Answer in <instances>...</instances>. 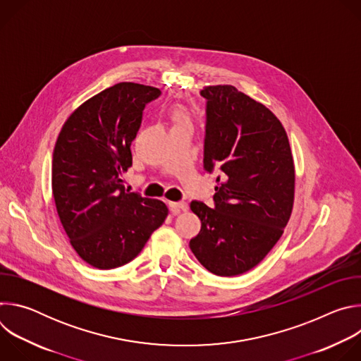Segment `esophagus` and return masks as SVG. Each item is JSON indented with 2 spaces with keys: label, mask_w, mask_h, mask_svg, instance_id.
Masks as SVG:
<instances>
[{
  "label": "esophagus",
  "mask_w": 361,
  "mask_h": 361,
  "mask_svg": "<svg viewBox=\"0 0 361 361\" xmlns=\"http://www.w3.org/2000/svg\"><path fill=\"white\" fill-rule=\"evenodd\" d=\"M169 207L171 210V213L174 216H178L181 212H187L188 210V204L187 202H173L170 201L169 202Z\"/></svg>",
  "instance_id": "obj_1"
}]
</instances>
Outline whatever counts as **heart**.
I'll return each mask as SVG.
<instances>
[{
	"mask_svg": "<svg viewBox=\"0 0 361 361\" xmlns=\"http://www.w3.org/2000/svg\"><path fill=\"white\" fill-rule=\"evenodd\" d=\"M174 120H176V123H178V121H184V120H187V116H185V113H183V111H177L176 113V116H174Z\"/></svg>",
	"mask_w": 361,
	"mask_h": 361,
	"instance_id": "1",
	"label": "heart"
}]
</instances>
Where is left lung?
Instances as JSON below:
<instances>
[{"mask_svg":"<svg viewBox=\"0 0 361 361\" xmlns=\"http://www.w3.org/2000/svg\"><path fill=\"white\" fill-rule=\"evenodd\" d=\"M204 167H219L214 209L192 201L201 230L190 241L210 273L233 277L254 269L284 233L294 204L295 169L287 133L262 102L235 87L209 85Z\"/></svg>","mask_w":361,"mask_h":361,"instance_id":"1","label":"left lung"}]
</instances>
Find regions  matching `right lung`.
Here are the masks:
<instances>
[{
	"label": "right lung",
	"mask_w": 361,
	"mask_h": 361,
	"mask_svg": "<svg viewBox=\"0 0 361 361\" xmlns=\"http://www.w3.org/2000/svg\"><path fill=\"white\" fill-rule=\"evenodd\" d=\"M160 94L151 85L118 82L84 101L59 134L51 174L57 213L75 252L95 269L134 260L169 216L163 201L123 185L142 110Z\"/></svg>",
	"instance_id": "right-lung-1"
}]
</instances>
